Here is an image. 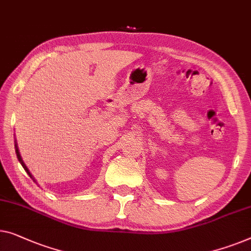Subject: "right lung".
Listing matches in <instances>:
<instances>
[{"mask_svg":"<svg viewBox=\"0 0 251 251\" xmlns=\"http://www.w3.org/2000/svg\"><path fill=\"white\" fill-rule=\"evenodd\" d=\"M16 152H17V157H18V159H19L20 164L23 165V168L25 169V171H26V172L29 174V176H30L31 179L35 181V179H34V177H32V176H31V174H30V172H29V170H28V168H27V166H26V164H25V163H24L23 158H21V156H20V152H19V150H18V146H17V144H16ZM35 182H36V181H35Z\"/></svg>","mask_w":251,"mask_h":251,"instance_id":"right-lung-1","label":"right lung"}]
</instances>
